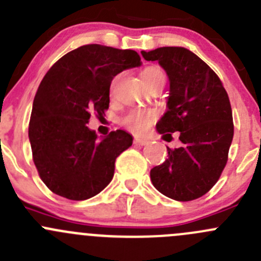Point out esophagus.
Here are the masks:
<instances>
[{
  "label": "esophagus",
  "mask_w": 261,
  "mask_h": 261,
  "mask_svg": "<svg viewBox=\"0 0 261 261\" xmlns=\"http://www.w3.org/2000/svg\"><path fill=\"white\" fill-rule=\"evenodd\" d=\"M134 144H136V145L144 146V145H148L149 140H146V139H135V140H134Z\"/></svg>",
  "instance_id": "obj_1"
}]
</instances>
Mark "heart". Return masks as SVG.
<instances>
[{"label": "heart", "mask_w": 261, "mask_h": 261, "mask_svg": "<svg viewBox=\"0 0 261 261\" xmlns=\"http://www.w3.org/2000/svg\"><path fill=\"white\" fill-rule=\"evenodd\" d=\"M141 77H143V82L145 85L151 84V83L154 82H159V80L166 82L164 72L156 66H151L144 70L143 74H141ZM117 79L118 77H115V79L112 80V84H111V93H113V90H115ZM155 117L156 115L154 111L134 110L130 111V112L121 120V123L133 134L141 135V134H144L148 130L150 123L155 120Z\"/></svg>", "instance_id": "obj_1"}]
</instances>
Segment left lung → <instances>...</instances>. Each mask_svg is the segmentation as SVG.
<instances>
[{"label":"left lung","mask_w":261,"mask_h":261,"mask_svg":"<svg viewBox=\"0 0 261 261\" xmlns=\"http://www.w3.org/2000/svg\"><path fill=\"white\" fill-rule=\"evenodd\" d=\"M146 61H158L169 80L167 111L156 131L179 133L182 146L150 169L154 187L177 201L205 195L226 167L233 139L228 94L216 72L184 47L141 50Z\"/></svg>","instance_id":"left-lung-1"}]
</instances>
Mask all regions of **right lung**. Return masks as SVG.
Returning a JSON list of instances; mask_svg holds the SVG:
<instances>
[{
    "label": "right lung",
    "instance_id": "1",
    "mask_svg": "<svg viewBox=\"0 0 261 261\" xmlns=\"http://www.w3.org/2000/svg\"><path fill=\"white\" fill-rule=\"evenodd\" d=\"M141 66L133 49L100 44L61 57L40 83L33 102L29 141L40 178L55 194L87 200L113 178L116 158L133 145V135L116 130L98 136L88 123L110 106L113 77Z\"/></svg>",
    "mask_w": 261,
    "mask_h": 261
}]
</instances>
